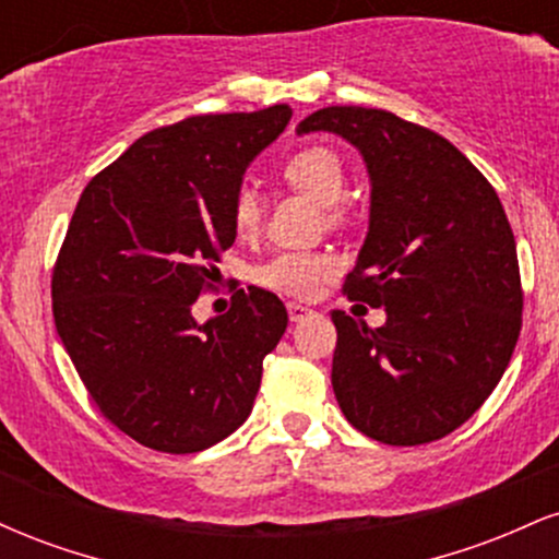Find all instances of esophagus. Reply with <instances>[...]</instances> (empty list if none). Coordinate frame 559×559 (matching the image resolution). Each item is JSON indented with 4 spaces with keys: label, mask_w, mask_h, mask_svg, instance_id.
<instances>
[{
    "label": "esophagus",
    "mask_w": 559,
    "mask_h": 559,
    "mask_svg": "<svg viewBox=\"0 0 559 559\" xmlns=\"http://www.w3.org/2000/svg\"><path fill=\"white\" fill-rule=\"evenodd\" d=\"M286 310H288V320H292V323H299V320H305L307 316H312L310 307L297 305V301H288Z\"/></svg>",
    "instance_id": "esophagus-1"
}]
</instances>
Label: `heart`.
<instances>
[{"label": "heart", "instance_id": "obj_1", "mask_svg": "<svg viewBox=\"0 0 559 559\" xmlns=\"http://www.w3.org/2000/svg\"><path fill=\"white\" fill-rule=\"evenodd\" d=\"M284 181L299 194L310 197L320 207H331V221H342V213L333 210V204L346 191V168L331 146H305L297 155H292L281 168ZM234 228L241 239H249L260 230L262 204L252 189H243L234 199ZM336 271V260L325 252H284L258 271V281L273 292L288 294V297H312L316 288L329 281Z\"/></svg>", "mask_w": 559, "mask_h": 559}]
</instances>
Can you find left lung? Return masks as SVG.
<instances>
[{"instance_id": "left-lung-1", "label": "left lung", "mask_w": 559, "mask_h": 559, "mask_svg": "<svg viewBox=\"0 0 559 559\" xmlns=\"http://www.w3.org/2000/svg\"><path fill=\"white\" fill-rule=\"evenodd\" d=\"M329 131L360 150L370 226L344 294L386 307V323L333 310L331 383L370 439H444L489 400L521 336L515 236L484 173L444 136L373 107H323L297 133Z\"/></svg>"}]
</instances>
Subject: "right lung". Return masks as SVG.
<instances>
[{
    "mask_svg": "<svg viewBox=\"0 0 559 559\" xmlns=\"http://www.w3.org/2000/svg\"><path fill=\"white\" fill-rule=\"evenodd\" d=\"M288 120L292 107L273 105L155 128L75 204L52 273L55 325L96 407L139 444L202 452L252 413L284 301L241 288L207 323L191 307L236 241L243 173Z\"/></svg>",
    "mask_w": 559,
    "mask_h": 559,
    "instance_id": "obj_1",
    "label": "right lung"
}]
</instances>
